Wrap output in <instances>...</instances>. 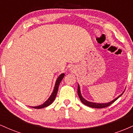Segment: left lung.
Returning a JSON list of instances; mask_svg holds the SVG:
<instances>
[{"label": "left lung", "mask_w": 133, "mask_h": 133, "mask_svg": "<svg viewBox=\"0 0 133 133\" xmlns=\"http://www.w3.org/2000/svg\"><path fill=\"white\" fill-rule=\"evenodd\" d=\"M122 93L121 95H119L118 97H116V99H114V100H112V101L109 102V103H92V102L90 101H88L85 99L84 98H83L81 95V91H80V88H79V85L78 84V88H77V94H78V96L79 97V99H80L81 101L84 104H85L87 106H89L90 108H97V109H99V108H106V107L110 106L111 104H112L114 101H116L120 96H122L123 94Z\"/></svg>", "instance_id": "obj_1"}]
</instances>
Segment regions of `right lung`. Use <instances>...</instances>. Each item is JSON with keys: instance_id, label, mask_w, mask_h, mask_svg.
<instances>
[{"instance_id": "right-lung-1", "label": "right lung", "mask_w": 133, "mask_h": 133, "mask_svg": "<svg viewBox=\"0 0 133 133\" xmlns=\"http://www.w3.org/2000/svg\"><path fill=\"white\" fill-rule=\"evenodd\" d=\"M64 77V73H62V74H61V75L58 77L57 80H56V84H55L54 91H53V92L51 94V95L49 97V98L45 102V103L39 105V106H34V107L31 106V108H35V109H42V108H45V107L49 106L50 104H51L53 103V101H54L55 98H56V96L57 95V93L58 91V88H59V84H60V82H61L62 79H63Z\"/></svg>"}]
</instances>
